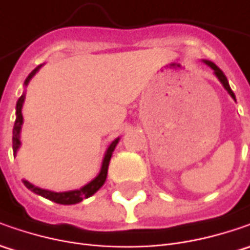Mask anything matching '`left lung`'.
Here are the masks:
<instances>
[{
	"mask_svg": "<svg viewBox=\"0 0 250 250\" xmlns=\"http://www.w3.org/2000/svg\"><path fill=\"white\" fill-rule=\"evenodd\" d=\"M203 62L206 63V65H208L213 71H214V75H216L217 78H218V81L221 82V84L224 86V89H226L227 91H228V94L235 100V94H234V91L231 90V87H229V84H228V81H227V78H226V75L223 73V71L217 66L216 63L214 62H211V61H207V60H203Z\"/></svg>",
	"mask_w": 250,
	"mask_h": 250,
	"instance_id": "left-lung-1",
	"label": "left lung"
}]
</instances>
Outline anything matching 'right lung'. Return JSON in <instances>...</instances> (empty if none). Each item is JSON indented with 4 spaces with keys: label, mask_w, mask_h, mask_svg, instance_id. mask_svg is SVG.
Instances as JSON below:
<instances>
[{
    "label": "right lung",
    "mask_w": 250,
    "mask_h": 250,
    "mask_svg": "<svg viewBox=\"0 0 250 250\" xmlns=\"http://www.w3.org/2000/svg\"><path fill=\"white\" fill-rule=\"evenodd\" d=\"M42 66H43V65H39L36 69H33V71L30 72V75H29V76L26 78V81H24V86H27V83L30 82V79L33 78L34 75H36V72H37ZM23 103L24 94H22V96L19 97L18 103H16V120H15L14 132H12V133H14V136H12L14 156H16L18 149H19V146H21L19 135H21V128H22V124H23V115H22ZM118 142H120V138H117V139L114 140L110 146H108V149L105 151V156H104V160H103V166H101L99 175L94 178L91 182H89L87 185H84L83 188H81V189L69 190V192H51V190H45V189H42V188L34 187L30 182H27L26 179H23L24 187L27 188V189H30L34 193L45 197V199H48V200H51V202H55V203H58V205H76V203L82 202L83 199H87V197H90L91 195H94V193L104 185V182H105V179H107V171H108V164H110L111 156H112V151L115 149V146L118 145Z\"/></svg>",
    "instance_id": "add662e5"
}]
</instances>
